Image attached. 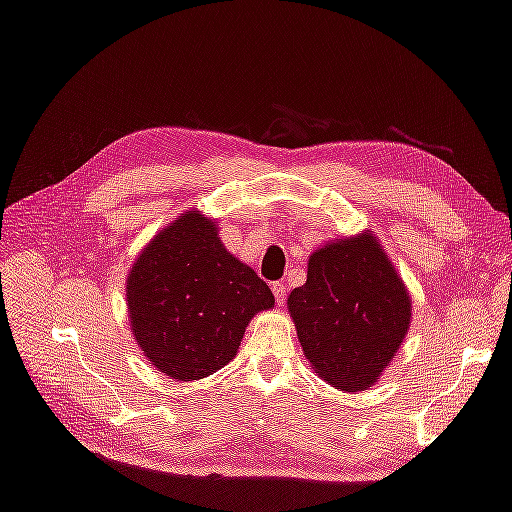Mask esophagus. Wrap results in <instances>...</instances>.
<instances>
[{"instance_id":"obj_1","label":"esophagus","mask_w":512,"mask_h":512,"mask_svg":"<svg viewBox=\"0 0 512 512\" xmlns=\"http://www.w3.org/2000/svg\"><path fill=\"white\" fill-rule=\"evenodd\" d=\"M273 296H275V300H278V305H282V303H285V298H287V287L282 285V282H275Z\"/></svg>"}]
</instances>
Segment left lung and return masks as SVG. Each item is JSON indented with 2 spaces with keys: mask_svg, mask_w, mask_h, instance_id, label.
<instances>
[{
  "mask_svg": "<svg viewBox=\"0 0 512 512\" xmlns=\"http://www.w3.org/2000/svg\"><path fill=\"white\" fill-rule=\"evenodd\" d=\"M287 307L314 373L342 392L383 376L412 321L408 287L369 230L316 248Z\"/></svg>",
  "mask_w": 512,
  "mask_h": 512,
  "instance_id": "obj_1",
  "label": "left lung"
}]
</instances>
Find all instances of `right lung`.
Returning <instances> with one entry per match:
<instances>
[{
    "mask_svg": "<svg viewBox=\"0 0 512 512\" xmlns=\"http://www.w3.org/2000/svg\"><path fill=\"white\" fill-rule=\"evenodd\" d=\"M132 337L154 369L200 380L237 355L243 332L275 298L257 273L218 237V221L198 209L154 234L125 282Z\"/></svg>",
    "mask_w": 512,
    "mask_h": 512,
    "instance_id": "obj_1",
    "label": "right lung"
}]
</instances>
